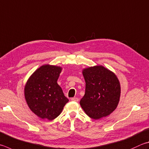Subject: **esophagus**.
<instances>
[{
	"label": "esophagus",
	"mask_w": 149,
	"mask_h": 149,
	"mask_svg": "<svg viewBox=\"0 0 149 149\" xmlns=\"http://www.w3.org/2000/svg\"><path fill=\"white\" fill-rule=\"evenodd\" d=\"M71 100L74 101V102H78V101H79V99L76 98V97H74V98H71Z\"/></svg>",
	"instance_id": "34e87169"
}]
</instances>
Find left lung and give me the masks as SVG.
Returning a JSON list of instances; mask_svg holds the SVG:
<instances>
[{"label": "left lung", "instance_id": "8db88e82", "mask_svg": "<svg viewBox=\"0 0 149 149\" xmlns=\"http://www.w3.org/2000/svg\"><path fill=\"white\" fill-rule=\"evenodd\" d=\"M85 93L80 105L89 117L98 120L110 115L117 107L120 86L113 72L102 66L83 70Z\"/></svg>", "mask_w": 149, "mask_h": 149}]
</instances>
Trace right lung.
I'll return each instance as SVG.
<instances>
[{"mask_svg":"<svg viewBox=\"0 0 149 149\" xmlns=\"http://www.w3.org/2000/svg\"><path fill=\"white\" fill-rule=\"evenodd\" d=\"M61 68L44 65L29 78L25 97L31 110L41 118L52 120L61 114L68 99L57 84Z\"/></svg>","mask_w":149,"mask_h":149,"instance_id":"add662e5","label":"right lung"}]
</instances>
